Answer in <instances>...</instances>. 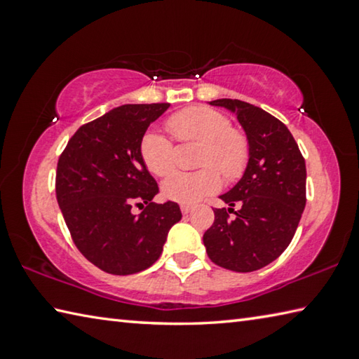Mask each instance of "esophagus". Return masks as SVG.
<instances>
[{"mask_svg":"<svg viewBox=\"0 0 359 359\" xmlns=\"http://www.w3.org/2000/svg\"><path fill=\"white\" fill-rule=\"evenodd\" d=\"M180 210H182V214L187 215V214H190V212L193 210V205H190V204H182V205H180Z\"/></svg>","mask_w":359,"mask_h":359,"instance_id":"obj_1","label":"esophagus"}]
</instances>
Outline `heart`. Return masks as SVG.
Returning <instances> with one entry per match:
<instances>
[{
  "instance_id": "obj_1",
  "label": "heart",
  "mask_w": 359,
  "mask_h": 359,
  "mask_svg": "<svg viewBox=\"0 0 359 359\" xmlns=\"http://www.w3.org/2000/svg\"><path fill=\"white\" fill-rule=\"evenodd\" d=\"M168 130L184 144H199L198 166L194 172H175L163 182L165 198L180 204H194L215 193L224 180L234 182L245 172L250 160V144L244 133L233 128L228 115L210 107H188L168 120ZM145 168L158 177L171 174L175 168L174 142L160 131L145 133L139 145Z\"/></svg>"
}]
</instances>
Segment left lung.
I'll return each mask as SVG.
<instances>
[{"label": "left lung", "instance_id": "8db88e82", "mask_svg": "<svg viewBox=\"0 0 359 359\" xmlns=\"http://www.w3.org/2000/svg\"><path fill=\"white\" fill-rule=\"evenodd\" d=\"M210 104L238 115L250 160L242 179L220 196L229 208L214 210V224L203 236L205 252L224 269L258 271L280 257L296 233L306 208V161L293 135L274 115L241 100Z\"/></svg>", "mask_w": 359, "mask_h": 359}]
</instances>
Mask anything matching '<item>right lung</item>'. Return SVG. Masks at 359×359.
I'll use <instances>...</instances> for the list:
<instances>
[{"label": "right lung", "mask_w": 359, "mask_h": 359, "mask_svg": "<svg viewBox=\"0 0 359 359\" xmlns=\"http://www.w3.org/2000/svg\"><path fill=\"white\" fill-rule=\"evenodd\" d=\"M169 107L123 104L82 125L60 155L57 201L71 238L101 271L130 276L160 258L169 229L182 218L177 203H151L158 193L139 145L149 125ZM135 203H147L141 215Z\"/></svg>", "instance_id": "1"}]
</instances>
